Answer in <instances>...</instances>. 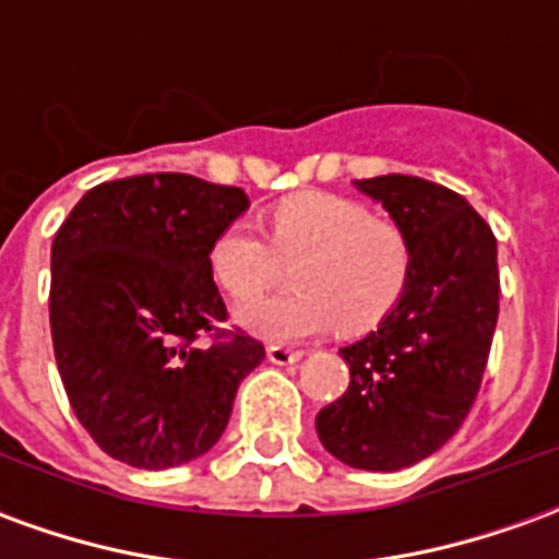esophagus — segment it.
Listing matches in <instances>:
<instances>
[{
    "label": "esophagus",
    "instance_id": "1",
    "mask_svg": "<svg viewBox=\"0 0 559 559\" xmlns=\"http://www.w3.org/2000/svg\"><path fill=\"white\" fill-rule=\"evenodd\" d=\"M266 359L272 365H293L302 359V350H290V347H281V344H269Z\"/></svg>",
    "mask_w": 559,
    "mask_h": 559
}]
</instances>
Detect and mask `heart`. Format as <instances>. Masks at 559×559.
Masks as SVG:
<instances>
[{
	"instance_id": "1",
	"label": "heart",
	"mask_w": 559,
	"mask_h": 559,
	"mask_svg": "<svg viewBox=\"0 0 559 559\" xmlns=\"http://www.w3.org/2000/svg\"><path fill=\"white\" fill-rule=\"evenodd\" d=\"M269 227L275 248L248 224L224 227L209 248L212 275L236 299L266 293L278 278L281 257H302L293 272L299 293L239 308V323L257 338L287 344L335 326L359 335L383 323L407 290V236L350 197L293 194L269 209Z\"/></svg>"
}]
</instances>
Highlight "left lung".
I'll use <instances>...</instances> for the list:
<instances>
[{
  "instance_id": "1",
  "label": "left lung",
  "mask_w": 559,
  "mask_h": 559,
  "mask_svg": "<svg viewBox=\"0 0 559 559\" xmlns=\"http://www.w3.org/2000/svg\"><path fill=\"white\" fill-rule=\"evenodd\" d=\"M411 242V281L392 314L341 347L350 386L317 413V437L347 467L395 473L461 428L491 350L500 275L497 239L443 185L389 173L356 179Z\"/></svg>"
}]
</instances>
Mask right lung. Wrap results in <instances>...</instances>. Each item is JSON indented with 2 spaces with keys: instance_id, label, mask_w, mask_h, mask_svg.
<instances>
[{
  "instance_id": "1",
  "label": "right lung",
  "mask_w": 559,
  "mask_h": 559,
  "mask_svg": "<svg viewBox=\"0 0 559 559\" xmlns=\"http://www.w3.org/2000/svg\"><path fill=\"white\" fill-rule=\"evenodd\" d=\"M248 194L188 173L95 185L50 251V332L80 425L116 461L167 469L206 455L263 344L218 332L209 248ZM216 335L200 345L205 332Z\"/></svg>"
}]
</instances>
